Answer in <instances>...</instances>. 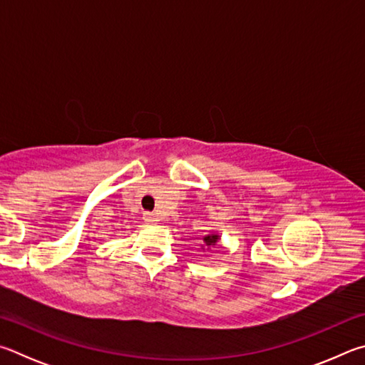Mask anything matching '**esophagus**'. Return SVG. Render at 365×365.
Wrapping results in <instances>:
<instances>
[{
    "label": "esophagus",
    "instance_id": "esophagus-1",
    "mask_svg": "<svg viewBox=\"0 0 365 365\" xmlns=\"http://www.w3.org/2000/svg\"><path fill=\"white\" fill-rule=\"evenodd\" d=\"M144 220H145L147 222H155V221H158L157 215H153V213H144Z\"/></svg>",
    "mask_w": 365,
    "mask_h": 365
}]
</instances>
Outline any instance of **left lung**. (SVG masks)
<instances>
[{
    "label": "left lung",
    "mask_w": 365,
    "mask_h": 365,
    "mask_svg": "<svg viewBox=\"0 0 365 365\" xmlns=\"http://www.w3.org/2000/svg\"><path fill=\"white\" fill-rule=\"evenodd\" d=\"M203 242L207 247H213L218 242V235H207V237H203Z\"/></svg>",
    "instance_id": "left-lung-1"
}]
</instances>
